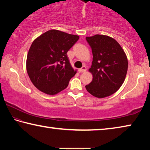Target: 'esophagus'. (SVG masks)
I'll use <instances>...</instances> for the list:
<instances>
[{
	"label": "esophagus",
	"mask_w": 150,
	"mask_h": 150,
	"mask_svg": "<svg viewBox=\"0 0 150 150\" xmlns=\"http://www.w3.org/2000/svg\"><path fill=\"white\" fill-rule=\"evenodd\" d=\"M86 71H87V68H86L85 66H83L82 68H81V69L79 70V73H84Z\"/></svg>",
	"instance_id": "1"
}]
</instances>
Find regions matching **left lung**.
Masks as SVG:
<instances>
[{
    "mask_svg": "<svg viewBox=\"0 0 150 150\" xmlns=\"http://www.w3.org/2000/svg\"><path fill=\"white\" fill-rule=\"evenodd\" d=\"M93 53L92 65L88 71L93 80L86 85L87 91L97 98H105L116 93L128 71V59L120 45L105 35L86 37Z\"/></svg>",
    "mask_w": 150,
    "mask_h": 150,
    "instance_id": "8db88e82",
    "label": "left lung"
}]
</instances>
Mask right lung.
Segmentation results:
<instances>
[{
  "label": "right lung",
  "mask_w": 150,
  "mask_h": 150,
  "mask_svg": "<svg viewBox=\"0 0 150 150\" xmlns=\"http://www.w3.org/2000/svg\"><path fill=\"white\" fill-rule=\"evenodd\" d=\"M79 38L57 30H50L34 40L28 51L26 70L35 87L50 95L64 90L74 76L67 53Z\"/></svg>",
  "instance_id": "add662e5"
}]
</instances>
